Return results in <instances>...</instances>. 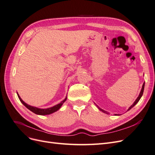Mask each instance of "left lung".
<instances>
[{
  "instance_id": "left-lung-1",
  "label": "left lung",
  "mask_w": 155,
  "mask_h": 155,
  "mask_svg": "<svg viewBox=\"0 0 155 155\" xmlns=\"http://www.w3.org/2000/svg\"><path fill=\"white\" fill-rule=\"evenodd\" d=\"M144 86H145V83H143V85H142V89H141V91H140V94H139V96H138V97L137 98V100H135V101L133 103V105H131L129 108V109H127V110H129L130 109H132V108L136 105V104H137V103L139 101V100H140V98H141L142 97V95H143V90H144ZM96 106L97 107V108H98V109H99L101 111H102L103 112H104V113H105V114H108V112H107V111H105V110H103L102 109H101V108H100L99 107H98L97 105H96ZM115 116H118V114H114Z\"/></svg>"
}]
</instances>
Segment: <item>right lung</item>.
<instances>
[{"mask_svg":"<svg viewBox=\"0 0 155 155\" xmlns=\"http://www.w3.org/2000/svg\"><path fill=\"white\" fill-rule=\"evenodd\" d=\"M17 96L18 97V99H19V100L21 101L22 104L24 105L27 108V109H28L34 112V113H35L36 114H38V115H48V114L54 113V112L58 110L61 107L63 104L67 99V96H66V97L64 98V100L61 101V103H59V104L58 105H55L51 107H50V108H47V109H40V108L33 107V106H31L28 104H26V103L21 99L20 96L18 95V94L17 92Z\"/></svg>","mask_w":155,"mask_h":155,"instance_id":"right-lung-1","label":"right lung"}]
</instances>
